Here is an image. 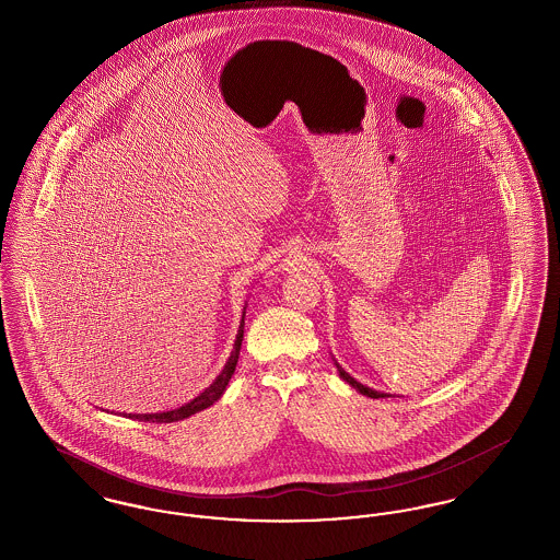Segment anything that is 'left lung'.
Listing matches in <instances>:
<instances>
[{"label": "left lung", "instance_id": "8db88e82", "mask_svg": "<svg viewBox=\"0 0 560 560\" xmlns=\"http://www.w3.org/2000/svg\"><path fill=\"white\" fill-rule=\"evenodd\" d=\"M338 365V363H336ZM338 372H340V377L348 382L352 388H357L361 395H368V397H372V399H384V397H390V395H384V393H377V390H372V388H368V386H363V384H359L350 373L345 372L340 365H338Z\"/></svg>", "mask_w": 560, "mask_h": 560}]
</instances>
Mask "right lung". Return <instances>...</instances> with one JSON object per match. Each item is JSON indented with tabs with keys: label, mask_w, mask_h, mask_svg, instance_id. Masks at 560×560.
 <instances>
[{
	"label": "right lung",
	"mask_w": 560,
	"mask_h": 560,
	"mask_svg": "<svg viewBox=\"0 0 560 560\" xmlns=\"http://www.w3.org/2000/svg\"><path fill=\"white\" fill-rule=\"evenodd\" d=\"M241 340H243V323H241L240 334H237V340H235V348H233V352H231V357H229V361H226L224 370H222V373L213 380L212 384H210V386H208V388H206L197 399L190 400V402L183 405V407H178V409H174V411H163V413H144V416L130 413L128 418H132V420H140V422H158V424H167V422L185 420V418H190V416H192V413H197V411L208 409L210 405H213L215 400L222 397V393H224V388H226L229 380H231V377H233V373H235L237 361H240Z\"/></svg>",
	"instance_id": "right-lung-1"
}]
</instances>
